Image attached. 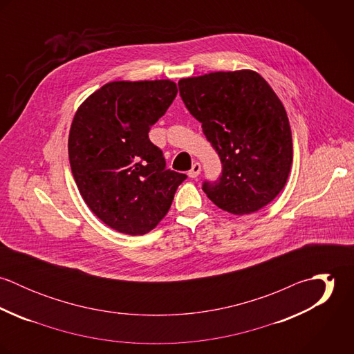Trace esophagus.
Masks as SVG:
<instances>
[{"instance_id": "esophagus-1", "label": "esophagus", "mask_w": 354, "mask_h": 354, "mask_svg": "<svg viewBox=\"0 0 354 354\" xmlns=\"http://www.w3.org/2000/svg\"><path fill=\"white\" fill-rule=\"evenodd\" d=\"M201 170H202L201 163H199V162H195V163L192 165V169L188 171V176H189L191 178H196V177L201 174Z\"/></svg>"}]
</instances>
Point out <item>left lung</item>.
I'll return each mask as SVG.
<instances>
[{
  "instance_id": "left-lung-1",
  "label": "left lung",
  "mask_w": 354,
  "mask_h": 354,
  "mask_svg": "<svg viewBox=\"0 0 354 354\" xmlns=\"http://www.w3.org/2000/svg\"><path fill=\"white\" fill-rule=\"evenodd\" d=\"M189 113L218 152L222 174L207 198L234 215L252 214L283 189L293 160L286 110L254 71L211 72L178 82Z\"/></svg>"
}]
</instances>
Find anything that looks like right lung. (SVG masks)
<instances>
[{
    "label": "right lung",
    "mask_w": 354,
    "mask_h": 354,
    "mask_svg": "<svg viewBox=\"0 0 354 354\" xmlns=\"http://www.w3.org/2000/svg\"><path fill=\"white\" fill-rule=\"evenodd\" d=\"M177 95L171 80L111 82L83 102L71 125L73 178L111 229L142 236L167 214L185 174L166 169L149 132Z\"/></svg>",
    "instance_id": "right-lung-1"
}]
</instances>
